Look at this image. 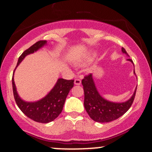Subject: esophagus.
Here are the masks:
<instances>
[{
	"instance_id": "obj_1",
	"label": "esophagus",
	"mask_w": 152,
	"mask_h": 152,
	"mask_svg": "<svg viewBox=\"0 0 152 152\" xmlns=\"http://www.w3.org/2000/svg\"><path fill=\"white\" fill-rule=\"evenodd\" d=\"M74 83L76 85H80L81 83V81L78 78H76V79L74 80Z\"/></svg>"
}]
</instances>
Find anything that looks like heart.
I'll use <instances>...</instances> for the list:
<instances>
[{"label": "heart", "instance_id": "1", "mask_svg": "<svg viewBox=\"0 0 152 152\" xmlns=\"http://www.w3.org/2000/svg\"><path fill=\"white\" fill-rule=\"evenodd\" d=\"M94 57L93 56H87L85 58L82 59L81 61H80V62L78 63V65L80 66H85L86 64H88V63L91 62L93 61Z\"/></svg>", "mask_w": 152, "mask_h": 152}]
</instances>
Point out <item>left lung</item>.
Listing matches in <instances>:
<instances>
[{
	"label": "left lung",
	"mask_w": 152,
	"mask_h": 152,
	"mask_svg": "<svg viewBox=\"0 0 152 152\" xmlns=\"http://www.w3.org/2000/svg\"><path fill=\"white\" fill-rule=\"evenodd\" d=\"M121 51L129 56L126 50L121 48ZM132 63V60L128 59ZM135 74V72H134ZM82 85L84 91V107L91 118L100 123L112 121L117 119L129 109L136 95V91L128 101L122 103H114L104 99L96 88L92 74L85 76L82 79Z\"/></svg>",
	"instance_id": "left-lung-1"
}]
</instances>
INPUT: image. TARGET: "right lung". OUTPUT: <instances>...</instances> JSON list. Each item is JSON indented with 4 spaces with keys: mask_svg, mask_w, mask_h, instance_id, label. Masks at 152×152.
<instances>
[{
    "mask_svg": "<svg viewBox=\"0 0 152 152\" xmlns=\"http://www.w3.org/2000/svg\"><path fill=\"white\" fill-rule=\"evenodd\" d=\"M46 44V41H39L26 50L19 57L16 67L26 56L34 53ZM74 80L58 78L52 90L44 98L36 102H26L19 97L13 76L12 85L13 96L18 108L26 116L36 122L43 124L48 123L53 121L61 113L66 97L74 86Z\"/></svg>",
    "mask_w": 152,
    "mask_h": 152,
    "instance_id": "right-lung-1",
    "label": "right lung"
}]
</instances>
